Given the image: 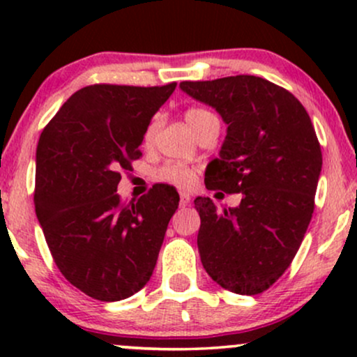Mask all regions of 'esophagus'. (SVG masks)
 Returning a JSON list of instances; mask_svg holds the SVG:
<instances>
[{"mask_svg": "<svg viewBox=\"0 0 357 357\" xmlns=\"http://www.w3.org/2000/svg\"><path fill=\"white\" fill-rule=\"evenodd\" d=\"M190 202H191L190 192H181V195H179V206H188Z\"/></svg>", "mask_w": 357, "mask_h": 357, "instance_id": "obj_1", "label": "esophagus"}]
</instances>
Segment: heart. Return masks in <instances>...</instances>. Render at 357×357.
Segmentation results:
<instances>
[{
  "mask_svg": "<svg viewBox=\"0 0 357 357\" xmlns=\"http://www.w3.org/2000/svg\"><path fill=\"white\" fill-rule=\"evenodd\" d=\"M184 119H186L188 126H190L191 129L196 132V130H198L203 124H206L208 121H211V119H216V117L213 116L211 112H208L206 109L192 107V109H188L186 112H184ZM158 126H159V119H154V121L147 126V129L144 132L146 142L153 141V137L155 136V130H158ZM154 178L158 179L159 183H166V184H173V186L184 188V186H190V184L195 183L196 173H195V169H191V167H188L184 165H178V162H167V165L161 166L158 171H155Z\"/></svg>",
  "mask_w": 357,
  "mask_h": 357,
  "instance_id": "obj_1",
  "label": "heart"
}]
</instances>
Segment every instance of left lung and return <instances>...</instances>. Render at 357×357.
Listing matches in <instances>:
<instances>
[{"mask_svg":"<svg viewBox=\"0 0 357 357\" xmlns=\"http://www.w3.org/2000/svg\"><path fill=\"white\" fill-rule=\"evenodd\" d=\"M227 124L220 155L208 165V190L241 192L236 208L195 199L198 250L216 284L255 296L282 277L314 213L322 153L309 114L289 90L255 75L181 82Z\"/></svg>","mask_w":357,"mask_h":357,"instance_id":"8db88e82","label":"left lung"}]
</instances>
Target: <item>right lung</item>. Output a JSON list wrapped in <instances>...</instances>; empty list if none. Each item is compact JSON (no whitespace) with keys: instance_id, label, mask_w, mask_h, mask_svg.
<instances>
[{"instance_id":"add662e5","label":"right lung","mask_w":357,"mask_h":357,"mask_svg":"<svg viewBox=\"0 0 357 357\" xmlns=\"http://www.w3.org/2000/svg\"><path fill=\"white\" fill-rule=\"evenodd\" d=\"M174 89L176 82L89 85L40 136L36 218L61 275L97 301H122L149 282L178 210V192L166 184L129 204L116 192L121 171L141 155L147 126Z\"/></svg>"}]
</instances>
